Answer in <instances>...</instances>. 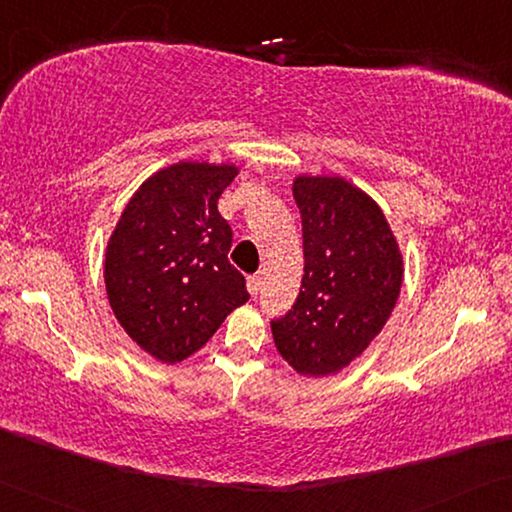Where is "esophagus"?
Returning <instances> with one entry per match:
<instances>
[{"label": "esophagus", "mask_w": 512, "mask_h": 512, "mask_svg": "<svg viewBox=\"0 0 512 512\" xmlns=\"http://www.w3.org/2000/svg\"><path fill=\"white\" fill-rule=\"evenodd\" d=\"M261 277H249V281H247V290H249V295L251 297H256L258 293H261Z\"/></svg>", "instance_id": "esophagus-1"}]
</instances>
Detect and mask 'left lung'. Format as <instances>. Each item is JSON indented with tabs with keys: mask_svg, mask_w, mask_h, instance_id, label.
I'll list each match as a JSON object with an SVG mask.
<instances>
[{
	"mask_svg": "<svg viewBox=\"0 0 512 512\" xmlns=\"http://www.w3.org/2000/svg\"><path fill=\"white\" fill-rule=\"evenodd\" d=\"M302 212V288L272 322L279 355L304 377H329L361 357L387 325L403 286V251L382 208L341 176H295Z\"/></svg>",
	"mask_w": 512,
	"mask_h": 512,
	"instance_id": "1",
	"label": "left lung"
}]
</instances>
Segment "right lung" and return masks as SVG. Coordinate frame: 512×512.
I'll return each mask as SVG.
<instances>
[{
	"mask_svg": "<svg viewBox=\"0 0 512 512\" xmlns=\"http://www.w3.org/2000/svg\"><path fill=\"white\" fill-rule=\"evenodd\" d=\"M238 174L229 162L169 164L139 185L109 235V306L162 364L194 355L249 300L245 277L229 263L231 226L217 210Z\"/></svg>",
	"mask_w": 512,
	"mask_h": 512,
	"instance_id": "1",
	"label": "right lung"
}]
</instances>
